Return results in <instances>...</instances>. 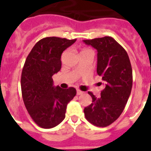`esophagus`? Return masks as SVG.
I'll return each instance as SVG.
<instances>
[{
  "mask_svg": "<svg viewBox=\"0 0 151 151\" xmlns=\"http://www.w3.org/2000/svg\"><path fill=\"white\" fill-rule=\"evenodd\" d=\"M84 93H85V92H82V91H81L80 89H77V95H78V96H79V95H83Z\"/></svg>",
  "mask_w": 151,
  "mask_h": 151,
  "instance_id": "esophagus-1",
  "label": "esophagus"
}]
</instances>
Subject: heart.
Returning <instances> with one entry per match:
<instances>
[{
	"label": "heart",
	"instance_id": "heart-1",
	"mask_svg": "<svg viewBox=\"0 0 151 151\" xmlns=\"http://www.w3.org/2000/svg\"><path fill=\"white\" fill-rule=\"evenodd\" d=\"M85 50H86V49H85ZM85 50H83V51H85Z\"/></svg>",
	"mask_w": 151,
	"mask_h": 151
}]
</instances>
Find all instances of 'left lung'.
<instances>
[{
  "label": "left lung",
  "mask_w": 151,
  "mask_h": 151,
  "mask_svg": "<svg viewBox=\"0 0 151 151\" xmlns=\"http://www.w3.org/2000/svg\"><path fill=\"white\" fill-rule=\"evenodd\" d=\"M97 53V73L105 88L97 98L88 92L92 103L84 109L85 118L93 125L106 127L120 117L132 87V70L124 48L111 37L84 40Z\"/></svg>",
  "instance_id": "8db88e82"
}]
</instances>
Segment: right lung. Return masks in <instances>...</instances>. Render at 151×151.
<instances>
[{"label": "right lung", "mask_w": 151, "mask_h": 151, "mask_svg": "<svg viewBox=\"0 0 151 151\" xmlns=\"http://www.w3.org/2000/svg\"><path fill=\"white\" fill-rule=\"evenodd\" d=\"M76 39L56 37L37 41L28 55L21 75L22 99L38 126L52 129L65 118L66 106L77 94L74 88L53 86L52 76L61 69V55Z\"/></svg>", "instance_id": "add662e5"}]
</instances>
